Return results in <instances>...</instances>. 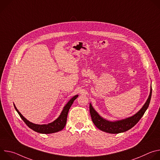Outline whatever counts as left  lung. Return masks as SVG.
<instances>
[{"label":"left lung","mask_w":160,"mask_h":160,"mask_svg":"<svg viewBox=\"0 0 160 160\" xmlns=\"http://www.w3.org/2000/svg\"><path fill=\"white\" fill-rule=\"evenodd\" d=\"M151 94L152 88L151 86L149 97L145 104L138 112H137L133 116L130 117L115 121H109L102 118L95 110L92 104L90 103L89 109L92 120L96 127L103 132L109 133H119L125 132L135 126L142 117L149 105Z\"/></svg>","instance_id":"1"}]
</instances>
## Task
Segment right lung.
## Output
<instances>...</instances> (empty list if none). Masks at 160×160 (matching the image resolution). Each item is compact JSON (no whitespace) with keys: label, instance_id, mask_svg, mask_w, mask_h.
Segmentation results:
<instances>
[{"label":"right lung","instance_id":"1","mask_svg":"<svg viewBox=\"0 0 160 160\" xmlns=\"http://www.w3.org/2000/svg\"><path fill=\"white\" fill-rule=\"evenodd\" d=\"M78 95H76V96H73L72 98H71L70 100L68 101L66 103V104L64 106V108L60 114V115L58 117V118L57 119H56L54 121H53L52 122L49 123L48 124L38 125V124H35L32 122H30V121H28L27 119H26L23 116L21 115V113L16 108L14 104V106L16 111L18 112L19 115L21 118V119L24 121V122L27 124V125L29 128H30L35 132H37L40 133L49 134V133L58 132L59 131L62 130L64 128V127H65L66 123L68 111H69L70 107L72 106L74 101L78 98Z\"/></svg>","mask_w":160,"mask_h":160}]
</instances>
